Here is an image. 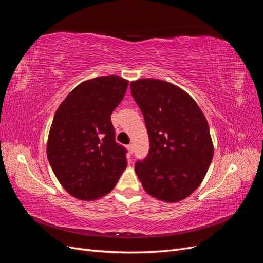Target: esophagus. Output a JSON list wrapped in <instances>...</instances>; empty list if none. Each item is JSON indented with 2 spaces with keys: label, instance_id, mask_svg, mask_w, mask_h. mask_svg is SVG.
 <instances>
[{
  "label": "esophagus",
  "instance_id": "34e87169",
  "mask_svg": "<svg viewBox=\"0 0 263 263\" xmlns=\"http://www.w3.org/2000/svg\"><path fill=\"white\" fill-rule=\"evenodd\" d=\"M127 148H128V150H129V153H130V154H133V153H134V144H129L128 146H127Z\"/></svg>",
  "mask_w": 263,
  "mask_h": 263
}]
</instances>
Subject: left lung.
<instances>
[{
  "mask_svg": "<svg viewBox=\"0 0 263 263\" xmlns=\"http://www.w3.org/2000/svg\"><path fill=\"white\" fill-rule=\"evenodd\" d=\"M130 91L144 115L150 147L135 171L148 194L179 202L198 187L211 165L208 121L196 102L172 83L140 79L130 82Z\"/></svg>",
  "mask_w": 263,
  "mask_h": 263,
  "instance_id": "left-lung-1",
  "label": "left lung"
}]
</instances>
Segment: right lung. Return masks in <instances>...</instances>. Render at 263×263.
Returning a JSON list of instances; mask_svg holds the SVG:
<instances>
[{
	"label": "right lung",
	"mask_w": 263,
	"mask_h": 263,
	"mask_svg": "<svg viewBox=\"0 0 263 263\" xmlns=\"http://www.w3.org/2000/svg\"><path fill=\"white\" fill-rule=\"evenodd\" d=\"M127 86L128 81L118 76L84 81L53 116L47 157L63 189L78 200L106 195L126 169L127 150L115 141L110 115Z\"/></svg>",
	"instance_id": "obj_1"
}]
</instances>
